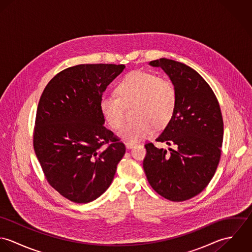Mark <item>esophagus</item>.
Here are the masks:
<instances>
[{"label": "esophagus", "mask_w": 252, "mask_h": 252, "mask_svg": "<svg viewBox=\"0 0 252 252\" xmlns=\"http://www.w3.org/2000/svg\"><path fill=\"white\" fill-rule=\"evenodd\" d=\"M125 145H126V147L129 149V148H132V147H134V146L136 145V144H133V143H126Z\"/></svg>", "instance_id": "1"}]
</instances>
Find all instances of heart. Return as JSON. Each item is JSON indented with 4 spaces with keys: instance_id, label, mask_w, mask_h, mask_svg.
Listing matches in <instances>:
<instances>
[{
    "instance_id": "1",
    "label": "heart",
    "mask_w": 252,
    "mask_h": 252,
    "mask_svg": "<svg viewBox=\"0 0 252 252\" xmlns=\"http://www.w3.org/2000/svg\"><path fill=\"white\" fill-rule=\"evenodd\" d=\"M115 95H103L100 108L112 129L124 121V106L137 104L135 121L123 125L118 136L134 143L151 137L158 127H165L174 116L178 93L174 82L168 78L144 71H133L117 83Z\"/></svg>"
}]
</instances>
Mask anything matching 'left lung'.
I'll list each match as a JSON object with an SVG mask.
<instances>
[{
  "instance_id": "left-lung-1",
  "label": "left lung",
  "mask_w": 252,
  "mask_h": 252,
  "mask_svg": "<svg viewBox=\"0 0 252 252\" xmlns=\"http://www.w3.org/2000/svg\"><path fill=\"white\" fill-rule=\"evenodd\" d=\"M166 72L177 88L174 116L157 142L175 145L167 151L145 144L144 170L162 197L182 202L201 193L215 176L223 142V119L213 89L192 68L161 58L149 62Z\"/></svg>"
}]
</instances>
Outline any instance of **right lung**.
<instances>
[{
	"label": "right lung",
	"mask_w": 252,
	"mask_h": 252,
	"mask_svg": "<svg viewBox=\"0 0 252 252\" xmlns=\"http://www.w3.org/2000/svg\"><path fill=\"white\" fill-rule=\"evenodd\" d=\"M124 65L81 64L57 73L36 109L34 149L48 183L63 197L85 204L100 197L125 154L104 126L100 100Z\"/></svg>",
	"instance_id": "right-lung-1"
}]
</instances>
